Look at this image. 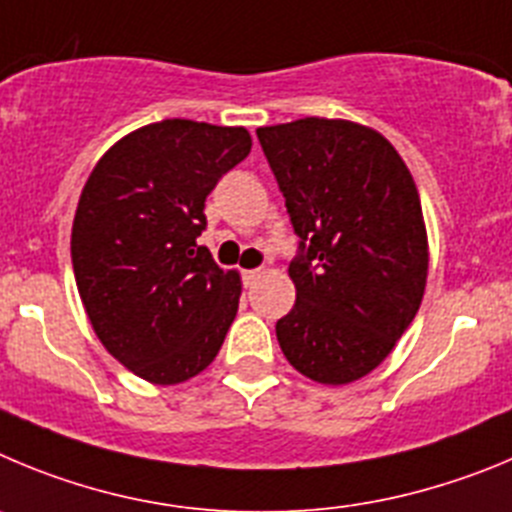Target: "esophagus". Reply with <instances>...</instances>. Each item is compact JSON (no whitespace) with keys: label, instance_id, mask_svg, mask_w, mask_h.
<instances>
[{"label":"esophagus","instance_id":"34e87169","mask_svg":"<svg viewBox=\"0 0 512 512\" xmlns=\"http://www.w3.org/2000/svg\"><path fill=\"white\" fill-rule=\"evenodd\" d=\"M260 275H262L260 267H257V270H245V273H242V280H245V285H252Z\"/></svg>","mask_w":512,"mask_h":512}]
</instances>
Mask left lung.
<instances>
[{"mask_svg":"<svg viewBox=\"0 0 512 512\" xmlns=\"http://www.w3.org/2000/svg\"><path fill=\"white\" fill-rule=\"evenodd\" d=\"M262 153L301 237L296 306L275 324L285 359L324 385L375 370L411 326L428 239L411 170L380 132L306 117L260 127Z\"/></svg>","mask_w":512,"mask_h":512,"instance_id":"obj_1","label":"left lung"}]
</instances>
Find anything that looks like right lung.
Returning a JSON list of instances; mask_svg holds the SVG:
<instances>
[{"label":"right lung","instance_id":"obj_1","mask_svg":"<svg viewBox=\"0 0 512 512\" xmlns=\"http://www.w3.org/2000/svg\"><path fill=\"white\" fill-rule=\"evenodd\" d=\"M250 147L245 127L163 119L114 142L81 191L78 296L99 342L142 380L186 382L222 349L242 283L196 237L206 196Z\"/></svg>","mask_w":512,"mask_h":512}]
</instances>
